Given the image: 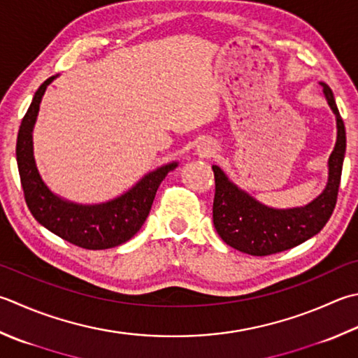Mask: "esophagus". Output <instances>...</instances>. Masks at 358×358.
Segmentation results:
<instances>
[{
  "label": "esophagus",
  "mask_w": 358,
  "mask_h": 358,
  "mask_svg": "<svg viewBox=\"0 0 358 358\" xmlns=\"http://www.w3.org/2000/svg\"><path fill=\"white\" fill-rule=\"evenodd\" d=\"M217 154V146L210 141H202V143L198 146V156L199 157H212Z\"/></svg>",
  "instance_id": "1"
}]
</instances>
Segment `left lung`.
<instances>
[{"label": "left lung", "mask_w": 358, "mask_h": 358, "mask_svg": "<svg viewBox=\"0 0 358 358\" xmlns=\"http://www.w3.org/2000/svg\"><path fill=\"white\" fill-rule=\"evenodd\" d=\"M320 84L336 120V141L327 162L329 178L320 196L302 207L274 208L241 190L218 165L212 166L213 224L221 240L237 251L251 255L287 251L318 234L334 212L346 152V129L332 90L327 84Z\"/></svg>", "instance_id": "8db88e82"}]
</instances>
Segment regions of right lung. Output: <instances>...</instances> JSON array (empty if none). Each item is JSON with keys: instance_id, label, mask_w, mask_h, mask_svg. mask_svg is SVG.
Segmentation results:
<instances>
[{"instance_id": "obj_1", "label": "right lung", "mask_w": 358, "mask_h": 358, "mask_svg": "<svg viewBox=\"0 0 358 358\" xmlns=\"http://www.w3.org/2000/svg\"><path fill=\"white\" fill-rule=\"evenodd\" d=\"M56 78L57 74L38 87L20 124L15 152L26 204L40 224L73 245L85 249L115 248L140 231L150 215L160 182L178 166V162L156 168L123 194L99 204H79L52 193L37 170L32 131L46 87Z\"/></svg>"}]
</instances>
